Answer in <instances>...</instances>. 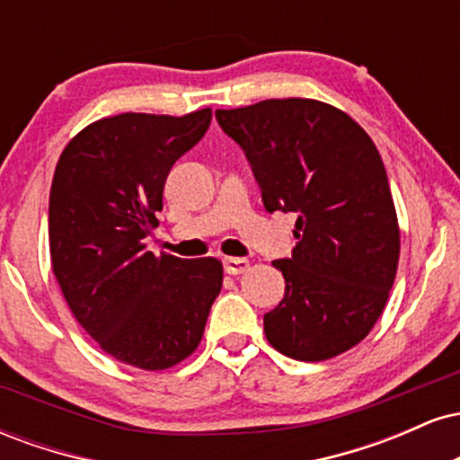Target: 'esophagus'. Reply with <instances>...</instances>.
Masks as SVG:
<instances>
[{
  "instance_id": "1",
  "label": "esophagus",
  "mask_w": 460,
  "mask_h": 460,
  "mask_svg": "<svg viewBox=\"0 0 460 460\" xmlns=\"http://www.w3.org/2000/svg\"><path fill=\"white\" fill-rule=\"evenodd\" d=\"M223 266L226 274H242L251 268V263H248V260H242V257H225Z\"/></svg>"
}]
</instances>
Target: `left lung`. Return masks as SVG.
Returning a JSON list of instances; mask_svg holds the SVG:
<instances>
[{
	"label": "left lung",
	"instance_id": "left-lung-1",
	"mask_svg": "<svg viewBox=\"0 0 460 460\" xmlns=\"http://www.w3.org/2000/svg\"><path fill=\"white\" fill-rule=\"evenodd\" d=\"M244 151L268 212H294L292 257L272 261L285 296L263 315L268 341L296 361L350 350L383 314L400 231L381 153L341 110L315 99H268L216 110Z\"/></svg>",
	"mask_w": 460,
	"mask_h": 460
}]
</instances>
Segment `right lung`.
Here are the masks:
<instances>
[{
    "label": "right lung",
    "instance_id": "add662e5",
    "mask_svg": "<svg viewBox=\"0 0 460 460\" xmlns=\"http://www.w3.org/2000/svg\"><path fill=\"white\" fill-rule=\"evenodd\" d=\"M212 110L119 114L88 125L58 160L49 194L51 266L68 307L102 350L166 369L197 350L223 288L214 257H155L168 172L203 138Z\"/></svg>",
    "mask_w": 460,
    "mask_h": 460
}]
</instances>
